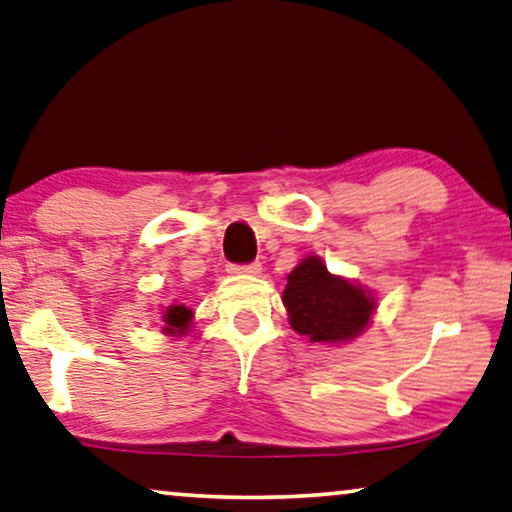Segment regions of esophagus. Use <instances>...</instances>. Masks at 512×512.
<instances>
[{"label":"esophagus","mask_w":512,"mask_h":512,"mask_svg":"<svg viewBox=\"0 0 512 512\" xmlns=\"http://www.w3.org/2000/svg\"><path fill=\"white\" fill-rule=\"evenodd\" d=\"M227 271L234 273V276H259V271H262V264H259V262L243 264V266H236V264H232L230 269H227Z\"/></svg>","instance_id":"1"}]
</instances>
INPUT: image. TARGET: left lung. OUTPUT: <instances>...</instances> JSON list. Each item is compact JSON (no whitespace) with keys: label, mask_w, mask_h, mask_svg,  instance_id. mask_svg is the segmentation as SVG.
I'll return each mask as SVG.
<instances>
[{"label":"left lung","mask_w":512,"mask_h":512,"mask_svg":"<svg viewBox=\"0 0 512 512\" xmlns=\"http://www.w3.org/2000/svg\"><path fill=\"white\" fill-rule=\"evenodd\" d=\"M282 303L292 329L317 345H347L370 329L377 296L345 276H335L322 257L305 255L287 273Z\"/></svg>","instance_id":"left-lung-1"}]
</instances>
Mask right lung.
<instances>
[{
    "instance_id": "add662e5",
    "label": "right lung",
    "mask_w": 512,
    "mask_h": 512,
    "mask_svg": "<svg viewBox=\"0 0 512 512\" xmlns=\"http://www.w3.org/2000/svg\"><path fill=\"white\" fill-rule=\"evenodd\" d=\"M193 319H195V312L179 301L165 305V308L160 310L163 333L170 335V338H183V335L193 331V324H195Z\"/></svg>"
}]
</instances>
